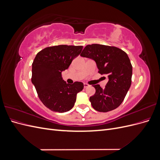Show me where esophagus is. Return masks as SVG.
Listing matches in <instances>:
<instances>
[{
  "instance_id": "1",
  "label": "esophagus",
  "mask_w": 160,
  "mask_h": 160,
  "mask_svg": "<svg viewBox=\"0 0 160 160\" xmlns=\"http://www.w3.org/2000/svg\"><path fill=\"white\" fill-rule=\"evenodd\" d=\"M83 85H84V88H88V87H89V85H88V83H84Z\"/></svg>"
}]
</instances>
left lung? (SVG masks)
Listing matches in <instances>:
<instances>
[{
    "label": "left lung",
    "instance_id": "8db88e82",
    "mask_svg": "<svg viewBox=\"0 0 160 160\" xmlns=\"http://www.w3.org/2000/svg\"><path fill=\"white\" fill-rule=\"evenodd\" d=\"M80 55L94 60L99 73L108 75L104 89L93 85L96 91L89 98L92 107L99 112L118 108L132 84V65L127 53L115 47L92 44L87 45Z\"/></svg>",
    "mask_w": 160,
    "mask_h": 160
}]
</instances>
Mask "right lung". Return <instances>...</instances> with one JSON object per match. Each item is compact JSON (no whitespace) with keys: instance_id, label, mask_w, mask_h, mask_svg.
<instances>
[{"instance_id":"obj_1","label":"right lung","mask_w":160,"mask_h":160,"mask_svg":"<svg viewBox=\"0 0 160 160\" xmlns=\"http://www.w3.org/2000/svg\"><path fill=\"white\" fill-rule=\"evenodd\" d=\"M83 47L66 45L49 47L38 52L33 61L31 81L42 103L52 111L63 113L71 109L77 94L84 88L81 82L67 84L61 75Z\"/></svg>"}]
</instances>
